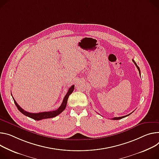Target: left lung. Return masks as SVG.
I'll return each instance as SVG.
<instances>
[{"mask_svg": "<svg viewBox=\"0 0 159 159\" xmlns=\"http://www.w3.org/2000/svg\"><path fill=\"white\" fill-rule=\"evenodd\" d=\"M133 63L135 64V65L136 66V67H137V68H138V71H139V74H141V71H140V69H139V66L137 65L136 63L134 61V60H133ZM132 113H133V112H132ZM132 113H131L130 114H131ZM130 114L127 115H125V116H122V117H114V118H112L111 119H112V120H119V119H123V118H124V117H125L129 116V115Z\"/></svg>", "mask_w": 159, "mask_h": 159, "instance_id": "1", "label": "left lung"}]
</instances>
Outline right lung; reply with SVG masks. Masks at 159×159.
<instances>
[{
	"instance_id": "add662e5",
	"label": "right lung",
	"mask_w": 159,
	"mask_h": 159,
	"mask_svg": "<svg viewBox=\"0 0 159 159\" xmlns=\"http://www.w3.org/2000/svg\"><path fill=\"white\" fill-rule=\"evenodd\" d=\"M74 87H75V85H71V87L69 88L66 94L65 95V98L63 99V102H62L61 106L58 108H57V110H56L54 111L39 112V113H30V112H28L26 111H25L23 108H21L18 105V104L16 103V101L14 100L13 97H12V98L14 99V103H15L17 108L19 110V111L21 113H22L23 115H26V116L30 117V118H32V119H33L34 120H42V119L52 118V117H54L57 116V115L60 114L65 109V108L66 107V104H67L68 98L69 96L72 93V92L74 91ZM11 95H12V94H11Z\"/></svg>"
}]
</instances>
